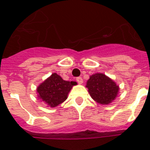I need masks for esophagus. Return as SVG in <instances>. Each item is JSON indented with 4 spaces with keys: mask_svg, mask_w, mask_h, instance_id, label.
I'll use <instances>...</instances> for the list:
<instances>
[{
    "mask_svg": "<svg viewBox=\"0 0 150 150\" xmlns=\"http://www.w3.org/2000/svg\"><path fill=\"white\" fill-rule=\"evenodd\" d=\"M76 82H77L79 84H82L83 83V79L81 76H79V77H76Z\"/></svg>",
    "mask_w": 150,
    "mask_h": 150,
    "instance_id": "1",
    "label": "esophagus"
}]
</instances>
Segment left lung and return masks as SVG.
<instances>
[{"instance_id": "1", "label": "left lung", "mask_w": 150, "mask_h": 150, "mask_svg": "<svg viewBox=\"0 0 150 150\" xmlns=\"http://www.w3.org/2000/svg\"><path fill=\"white\" fill-rule=\"evenodd\" d=\"M86 87L91 98L101 104H110L119 91V86L103 74H95L90 76Z\"/></svg>"}]
</instances>
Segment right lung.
<instances>
[{"instance_id": "right-lung-1", "label": "right lung", "mask_w": 150, "mask_h": 150, "mask_svg": "<svg viewBox=\"0 0 150 150\" xmlns=\"http://www.w3.org/2000/svg\"><path fill=\"white\" fill-rule=\"evenodd\" d=\"M76 82L64 80L57 74H52L50 77L46 79L38 88L40 98L42 99L51 107L62 104L67 99L69 91Z\"/></svg>"}]
</instances>
